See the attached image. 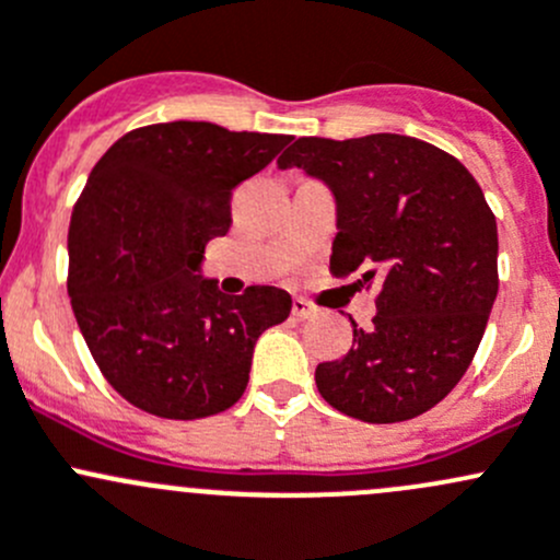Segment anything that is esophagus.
Listing matches in <instances>:
<instances>
[{
	"mask_svg": "<svg viewBox=\"0 0 560 560\" xmlns=\"http://www.w3.org/2000/svg\"><path fill=\"white\" fill-rule=\"evenodd\" d=\"M291 313H293V318H296V320H310V318H318L320 310L315 307L313 302H307V299L296 296V299H293V304H291Z\"/></svg>",
	"mask_w": 560,
	"mask_h": 560,
	"instance_id": "1",
	"label": "esophagus"
}]
</instances>
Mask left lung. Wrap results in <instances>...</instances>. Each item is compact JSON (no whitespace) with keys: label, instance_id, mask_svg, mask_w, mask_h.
Segmentation results:
<instances>
[{"label":"left lung","instance_id":"obj_1","mask_svg":"<svg viewBox=\"0 0 560 560\" xmlns=\"http://www.w3.org/2000/svg\"><path fill=\"white\" fill-rule=\"evenodd\" d=\"M280 170L307 172L337 201L331 275L377 282L372 328L315 369L323 399L364 423H399L440 405L486 334L499 291V234L458 159L405 135L299 137Z\"/></svg>","mask_w":560,"mask_h":560}]
</instances>
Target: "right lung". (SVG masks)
Returning a JSON list of instances; mask_svg holds the SVG:
<instances>
[{"label": "right lung", "mask_w": 560, "mask_h": 560, "mask_svg": "<svg viewBox=\"0 0 560 560\" xmlns=\"http://www.w3.org/2000/svg\"><path fill=\"white\" fill-rule=\"evenodd\" d=\"M288 140L172 120L124 135L91 170L69 223L67 291L96 366L135 407L196 420L245 394L253 348L291 296H229L201 261L232 226L234 188Z\"/></svg>", "instance_id": "1"}]
</instances>
